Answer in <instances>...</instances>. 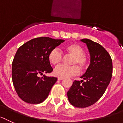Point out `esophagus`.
<instances>
[{"mask_svg":"<svg viewBox=\"0 0 123 123\" xmlns=\"http://www.w3.org/2000/svg\"><path fill=\"white\" fill-rule=\"evenodd\" d=\"M63 79H64L63 78H61V77H58V78H57V80H62Z\"/></svg>","mask_w":123,"mask_h":123,"instance_id":"obj_1","label":"esophagus"}]
</instances>
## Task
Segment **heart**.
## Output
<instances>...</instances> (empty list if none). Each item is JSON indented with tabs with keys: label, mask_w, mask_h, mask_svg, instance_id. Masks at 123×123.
<instances>
[{
	"label": "heart",
	"mask_w": 123,
	"mask_h": 123,
	"mask_svg": "<svg viewBox=\"0 0 123 123\" xmlns=\"http://www.w3.org/2000/svg\"><path fill=\"white\" fill-rule=\"evenodd\" d=\"M65 51L68 54L72 55L70 59V66L59 65L54 69V74L61 78H66L77 75L81 69H85L88 64V59L84 54V50L81 46L76 43L69 44L65 48ZM49 61L53 65H57L62 61L63 55L57 48L51 51L48 55Z\"/></svg>",
	"instance_id": "1"
}]
</instances>
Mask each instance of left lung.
Masks as SVG:
<instances>
[{
  "mask_svg": "<svg viewBox=\"0 0 123 123\" xmlns=\"http://www.w3.org/2000/svg\"><path fill=\"white\" fill-rule=\"evenodd\" d=\"M87 46L90 64L81 78L75 80L67 93L70 104L77 108H85L96 103L103 95L110 82L113 63L110 55L100 44L88 39H81Z\"/></svg>",
  "mask_w": 123,
  "mask_h": 123,
  "instance_id": "8db88e82",
  "label": "left lung"
}]
</instances>
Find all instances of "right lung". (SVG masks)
Segmentation results:
<instances>
[{
	"label": "right lung",
	"mask_w": 123,
	"mask_h": 123,
	"mask_svg": "<svg viewBox=\"0 0 123 123\" xmlns=\"http://www.w3.org/2000/svg\"><path fill=\"white\" fill-rule=\"evenodd\" d=\"M64 39L40 37L32 39L18 49L12 66L13 84L18 97L31 104H38L46 99L57 79L44 75L53 68L48 55Z\"/></svg>",
	"instance_id": "add662e5"
}]
</instances>
